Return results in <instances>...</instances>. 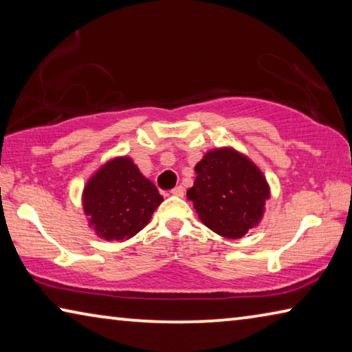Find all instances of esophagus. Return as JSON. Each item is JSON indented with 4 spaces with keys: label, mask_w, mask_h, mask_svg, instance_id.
<instances>
[{
    "label": "esophagus",
    "mask_w": 352,
    "mask_h": 352,
    "mask_svg": "<svg viewBox=\"0 0 352 352\" xmlns=\"http://www.w3.org/2000/svg\"><path fill=\"white\" fill-rule=\"evenodd\" d=\"M170 194L177 195V197H182V195L184 194V189H183V186H175L174 189L170 190Z\"/></svg>",
    "instance_id": "34e87169"
}]
</instances>
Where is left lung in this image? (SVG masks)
I'll return each instance as SVG.
<instances>
[{"mask_svg":"<svg viewBox=\"0 0 352 352\" xmlns=\"http://www.w3.org/2000/svg\"><path fill=\"white\" fill-rule=\"evenodd\" d=\"M188 199L208 228L228 239H239L259 223L269 184L247 157L233 148L208 152L195 166Z\"/></svg>","mask_w":352,"mask_h":352,"instance_id":"obj_1","label":"left lung"}]
</instances>
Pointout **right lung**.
<instances>
[{
    "mask_svg": "<svg viewBox=\"0 0 352 352\" xmlns=\"http://www.w3.org/2000/svg\"><path fill=\"white\" fill-rule=\"evenodd\" d=\"M162 201L155 184L127 157L102 166L83 189V211L105 241H126L140 233Z\"/></svg>",
    "mask_w": 352,
    "mask_h": 352,
    "instance_id": "right-lung-1",
    "label": "right lung"
}]
</instances>
